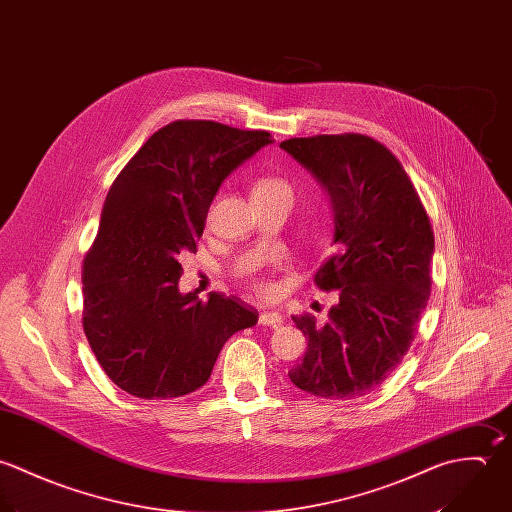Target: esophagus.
<instances>
[{
    "mask_svg": "<svg viewBox=\"0 0 512 512\" xmlns=\"http://www.w3.org/2000/svg\"><path fill=\"white\" fill-rule=\"evenodd\" d=\"M259 322L265 324V326H271V328H281V326H283V316H281L279 312L265 310V312H261Z\"/></svg>",
    "mask_w": 512,
    "mask_h": 512,
    "instance_id": "esophagus-1",
    "label": "esophagus"
}]
</instances>
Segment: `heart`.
Masks as SVG:
<instances>
[{
    "instance_id": "b5f03b06",
    "label": "heart",
    "mask_w": 512,
    "mask_h": 512,
    "mask_svg": "<svg viewBox=\"0 0 512 512\" xmlns=\"http://www.w3.org/2000/svg\"><path fill=\"white\" fill-rule=\"evenodd\" d=\"M273 192H289L291 194V186L279 178H263L255 186V194H273ZM251 289L255 291V295H259L263 299H271L275 295V283L265 277H255L251 281Z\"/></svg>"
}]
</instances>
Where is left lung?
<instances>
[{
    "label": "left lung",
    "mask_w": 512,
    "mask_h": 512,
    "mask_svg": "<svg viewBox=\"0 0 512 512\" xmlns=\"http://www.w3.org/2000/svg\"><path fill=\"white\" fill-rule=\"evenodd\" d=\"M328 192L336 253L318 269L338 303L318 322L293 316L308 348L291 382L318 398L354 400L402 362L431 291L433 229L400 160L366 134L281 142Z\"/></svg>",
    "instance_id": "1"
}]
</instances>
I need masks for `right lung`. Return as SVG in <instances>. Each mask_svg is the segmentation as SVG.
Listing matches in <instances>:
<instances>
[{
  "label": "right lung",
  "mask_w": 512,
  "mask_h": 512,
  "mask_svg": "<svg viewBox=\"0 0 512 512\" xmlns=\"http://www.w3.org/2000/svg\"><path fill=\"white\" fill-rule=\"evenodd\" d=\"M273 138L213 120L154 132L108 190L83 261V328L106 376L142 400L202 388L223 344L257 324L237 297L182 295V253H196L223 180Z\"/></svg>",
  "instance_id": "add662e5"
}]
</instances>
